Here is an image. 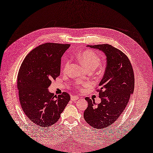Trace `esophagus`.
Masks as SVG:
<instances>
[{
	"label": "esophagus",
	"instance_id": "34e87169",
	"mask_svg": "<svg viewBox=\"0 0 153 153\" xmlns=\"http://www.w3.org/2000/svg\"><path fill=\"white\" fill-rule=\"evenodd\" d=\"M71 99L72 100V101H77L78 99H79V97L76 96H71Z\"/></svg>",
	"mask_w": 153,
	"mask_h": 153
}]
</instances>
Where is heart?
<instances>
[{"label": "heart", "instance_id": "1", "mask_svg": "<svg viewBox=\"0 0 153 153\" xmlns=\"http://www.w3.org/2000/svg\"><path fill=\"white\" fill-rule=\"evenodd\" d=\"M77 57L82 65L87 70L96 69L101 62L100 57L92 50H86L81 52ZM68 67H69V62H67L64 67L65 71L68 70Z\"/></svg>", "mask_w": 153, "mask_h": 153}]
</instances>
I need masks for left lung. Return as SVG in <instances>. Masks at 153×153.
<instances>
[{
    "label": "left lung",
    "mask_w": 153,
    "mask_h": 153,
    "mask_svg": "<svg viewBox=\"0 0 153 153\" xmlns=\"http://www.w3.org/2000/svg\"><path fill=\"white\" fill-rule=\"evenodd\" d=\"M102 51L106 56V68L97 90L101 102L85 97L88 107L83 113L85 122L95 129L106 128L115 122L127 106L134 90V74L128 57L111 45H87Z\"/></svg>",
    "instance_id": "8db88e82"
}]
</instances>
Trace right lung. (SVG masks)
Masks as SVG:
<instances>
[{
  "label": "right lung",
  "instance_id": "obj_1",
  "mask_svg": "<svg viewBox=\"0 0 153 153\" xmlns=\"http://www.w3.org/2000/svg\"><path fill=\"white\" fill-rule=\"evenodd\" d=\"M70 44L45 43L26 56L20 66L17 85L21 106L31 122L41 127L56 123L70 100L67 92L58 96L47 88L60 75L61 57Z\"/></svg>",
  "mask_w": 153,
  "mask_h": 153
}]
</instances>
